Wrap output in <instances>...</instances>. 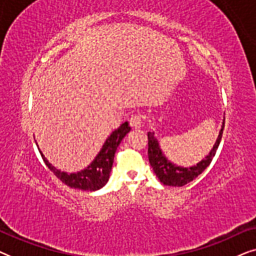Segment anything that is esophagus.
Returning <instances> with one entry per match:
<instances>
[{
	"mask_svg": "<svg viewBox=\"0 0 256 256\" xmlns=\"http://www.w3.org/2000/svg\"><path fill=\"white\" fill-rule=\"evenodd\" d=\"M129 124H130L132 129H135V130H138L142 127V118L140 115H132L130 118V120H129Z\"/></svg>",
	"mask_w": 256,
	"mask_h": 256,
	"instance_id": "1",
	"label": "esophagus"
}]
</instances>
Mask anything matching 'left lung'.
<instances>
[{"label":"left lung","mask_w":256,"mask_h":256,"mask_svg":"<svg viewBox=\"0 0 256 256\" xmlns=\"http://www.w3.org/2000/svg\"><path fill=\"white\" fill-rule=\"evenodd\" d=\"M225 127V118L222 120V128L219 130V135L216 138V141L213 146L208 155L205 156L204 160L198 162L196 166H180L168 160V157L164 155L163 150L160 149V142L155 136V132H148V158L149 163L152 166L154 172L156 174L160 183L168 186H183V185L190 183L197 178L206 168L210 166L212 162L213 157H214L216 149L222 141V136Z\"/></svg>","instance_id":"obj_1"}]
</instances>
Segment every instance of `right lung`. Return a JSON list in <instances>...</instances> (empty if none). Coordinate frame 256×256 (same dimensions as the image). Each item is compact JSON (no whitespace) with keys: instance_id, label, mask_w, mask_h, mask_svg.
I'll use <instances>...</instances> for the list:
<instances>
[{"instance_id":"right-lung-1","label":"right lung","mask_w":256,"mask_h":256,"mask_svg":"<svg viewBox=\"0 0 256 256\" xmlns=\"http://www.w3.org/2000/svg\"><path fill=\"white\" fill-rule=\"evenodd\" d=\"M130 132L128 122L122 124L120 127L112 132L104 141L102 148L92 160V163L85 169L76 171V172H66L57 169L46 160L43 152L40 150L42 158L46 164V166L60 180L62 183L68 185L70 188H78L82 191H96L100 190L107 184L110 180V174L113 166L115 152H116L118 144L128 132Z\"/></svg>"}]
</instances>
